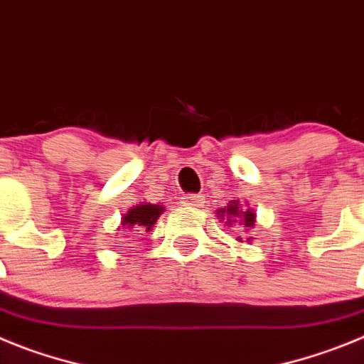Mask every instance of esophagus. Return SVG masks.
Masks as SVG:
<instances>
[{"instance_id":"esophagus-1","label":"esophagus","mask_w":364,"mask_h":364,"mask_svg":"<svg viewBox=\"0 0 364 364\" xmlns=\"http://www.w3.org/2000/svg\"><path fill=\"white\" fill-rule=\"evenodd\" d=\"M181 203L183 206H186V208H194V206H201V196H196V194H186L181 198Z\"/></svg>"}]
</instances>
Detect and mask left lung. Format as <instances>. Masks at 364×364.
I'll return each mask as SVG.
<instances>
[{
	"instance_id": "8db88e82",
	"label": "left lung",
	"mask_w": 364,
	"mask_h": 364,
	"mask_svg": "<svg viewBox=\"0 0 364 364\" xmlns=\"http://www.w3.org/2000/svg\"><path fill=\"white\" fill-rule=\"evenodd\" d=\"M219 219H227L225 223L228 225H234V223H239V225H245V227H254L255 223V214L252 210H243L239 206V201H230L225 208H219L218 210Z\"/></svg>"
}]
</instances>
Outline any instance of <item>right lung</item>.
Wrapping results in <instances>:
<instances>
[{"mask_svg":"<svg viewBox=\"0 0 364 364\" xmlns=\"http://www.w3.org/2000/svg\"><path fill=\"white\" fill-rule=\"evenodd\" d=\"M165 206L163 205H152V203H141V205L132 206L123 219H121V225L125 228H137V230L150 232L152 227L156 225L159 215L163 214Z\"/></svg>","mask_w":364,"mask_h":364,"instance_id":"add662e5","label":"right lung"}]
</instances>
